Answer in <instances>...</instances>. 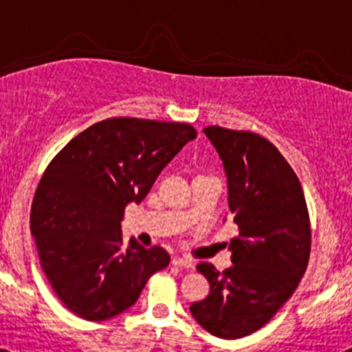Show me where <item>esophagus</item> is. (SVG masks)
<instances>
[{"instance_id":"esophagus-1","label":"esophagus","mask_w":352,"mask_h":352,"mask_svg":"<svg viewBox=\"0 0 352 352\" xmlns=\"http://www.w3.org/2000/svg\"><path fill=\"white\" fill-rule=\"evenodd\" d=\"M172 263L175 265V267L186 268V270H192L194 268V261L189 258H173Z\"/></svg>"}]
</instances>
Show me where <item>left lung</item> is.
<instances>
[{"label":"left lung","instance_id":"obj_1","mask_svg":"<svg viewBox=\"0 0 352 352\" xmlns=\"http://www.w3.org/2000/svg\"><path fill=\"white\" fill-rule=\"evenodd\" d=\"M203 132L223 162L239 235L228 245V270L197 265L210 294L190 313L214 337L241 339L270 322L298 289L311 249L309 214L298 175L270 141L217 125Z\"/></svg>","mask_w":352,"mask_h":352}]
</instances>
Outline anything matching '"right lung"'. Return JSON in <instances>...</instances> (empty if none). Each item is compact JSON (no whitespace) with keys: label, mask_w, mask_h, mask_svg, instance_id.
Wrapping results in <instances>:
<instances>
[{"label":"right lung","mask_w":352,"mask_h":352,"mask_svg":"<svg viewBox=\"0 0 352 352\" xmlns=\"http://www.w3.org/2000/svg\"><path fill=\"white\" fill-rule=\"evenodd\" d=\"M196 129L177 122L108 118L75 135L47 165L30 211L41 267L77 316L103 322L131 308L153 274L168 267L163 248L135 239L120 221Z\"/></svg>","instance_id":"1"}]
</instances>
